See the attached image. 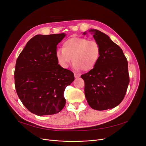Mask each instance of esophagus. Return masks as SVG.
Instances as JSON below:
<instances>
[{
	"mask_svg": "<svg viewBox=\"0 0 146 146\" xmlns=\"http://www.w3.org/2000/svg\"><path fill=\"white\" fill-rule=\"evenodd\" d=\"M74 77H75V78H79L80 77V74H77V73H74Z\"/></svg>",
	"mask_w": 146,
	"mask_h": 146,
	"instance_id": "obj_1",
	"label": "esophagus"
}]
</instances>
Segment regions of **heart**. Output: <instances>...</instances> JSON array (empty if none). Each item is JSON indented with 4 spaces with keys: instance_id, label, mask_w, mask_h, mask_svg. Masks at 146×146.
<instances>
[{
    "instance_id": "b5f03b06",
    "label": "heart",
    "mask_w": 146,
    "mask_h": 146,
    "mask_svg": "<svg viewBox=\"0 0 146 146\" xmlns=\"http://www.w3.org/2000/svg\"><path fill=\"white\" fill-rule=\"evenodd\" d=\"M56 58L63 68L72 62L75 69L89 71L94 68L100 55V46L95 41L79 37L70 38L63 42V48L56 51Z\"/></svg>"
}]
</instances>
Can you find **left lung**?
I'll list each match as a JSON object with an SVG mask.
<instances>
[{"label":"left lung","instance_id":"left-lung-1","mask_svg":"<svg viewBox=\"0 0 146 146\" xmlns=\"http://www.w3.org/2000/svg\"><path fill=\"white\" fill-rule=\"evenodd\" d=\"M88 32L99 44L100 55L94 68L81 76L85 81V98L94 110L113 108L124 98L129 84L127 60L120 47L108 35L96 29Z\"/></svg>","mask_w":146,"mask_h":146}]
</instances>
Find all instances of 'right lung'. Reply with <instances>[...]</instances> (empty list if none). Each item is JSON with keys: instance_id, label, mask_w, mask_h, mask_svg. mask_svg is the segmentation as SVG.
Returning a JSON list of instances; mask_svg holds the SVG:
<instances>
[{"instance_id": "obj_1", "label": "right lung", "mask_w": 146, "mask_h": 146, "mask_svg": "<svg viewBox=\"0 0 146 146\" xmlns=\"http://www.w3.org/2000/svg\"><path fill=\"white\" fill-rule=\"evenodd\" d=\"M66 34L37 35L31 38L16 63V92L29 111L38 116L58 113L66 104L64 92L74 80L72 72L56 58L58 44Z\"/></svg>"}]
</instances>
